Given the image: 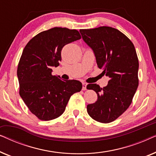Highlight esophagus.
I'll list each match as a JSON object with an SVG mask.
<instances>
[{
  "label": "esophagus",
  "instance_id": "obj_1",
  "mask_svg": "<svg viewBox=\"0 0 156 156\" xmlns=\"http://www.w3.org/2000/svg\"><path fill=\"white\" fill-rule=\"evenodd\" d=\"M87 84L85 82L82 83V90H87Z\"/></svg>",
  "mask_w": 156,
  "mask_h": 156
}]
</instances>
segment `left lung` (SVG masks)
<instances>
[{"label": "left lung", "mask_w": 156, "mask_h": 156, "mask_svg": "<svg viewBox=\"0 0 156 156\" xmlns=\"http://www.w3.org/2000/svg\"><path fill=\"white\" fill-rule=\"evenodd\" d=\"M93 50L98 67L109 77L106 87L90 84L87 89L97 94V101L88 104L87 113L99 122L108 123L119 118L131 104L138 86V59L132 42L112 27L80 30Z\"/></svg>", "instance_id": "8db88e82"}]
</instances>
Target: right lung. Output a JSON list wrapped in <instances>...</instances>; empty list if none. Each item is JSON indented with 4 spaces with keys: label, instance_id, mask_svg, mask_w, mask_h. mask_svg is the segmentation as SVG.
Wrapping results in <instances>:
<instances>
[{
    "label": "right lung",
    "instance_id": "obj_1",
    "mask_svg": "<svg viewBox=\"0 0 156 156\" xmlns=\"http://www.w3.org/2000/svg\"><path fill=\"white\" fill-rule=\"evenodd\" d=\"M81 39L76 30L53 27L41 32L25 47L17 75L20 96L38 119L50 121L61 116L71 96L82 90L77 80H62L53 76L52 67H58L65 44Z\"/></svg>",
    "mask_w": 156,
    "mask_h": 156
}]
</instances>
